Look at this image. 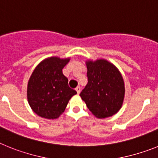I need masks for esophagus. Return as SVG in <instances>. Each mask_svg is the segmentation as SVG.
<instances>
[{
	"label": "esophagus",
	"mask_w": 158,
	"mask_h": 158,
	"mask_svg": "<svg viewBox=\"0 0 158 158\" xmlns=\"http://www.w3.org/2000/svg\"><path fill=\"white\" fill-rule=\"evenodd\" d=\"M75 90L77 91L78 94H79V93H80V91H81V87L79 86V87H77L76 88H75Z\"/></svg>",
	"instance_id": "obj_1"
}]
</instances>
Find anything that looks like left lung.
Listing matches in <instances>:
<instances>
[{"instance_id": "left-lung-1", "label": "left lung", "mask_w": 158, "mask_h": 158, "mask_svg": "<svg viewBox=\"0 0 158 158\" xmlns=\"http://www.w3.org/2000/svg\"><path fill=\"white\" fill-rule=\"evenodd\" d=\"M86 66L88 83L79 95L97 118L111 117L120 110L124 101L123 75L105 59L87 60Z\"/></svg>"}]
</instances>
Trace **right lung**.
<instances>
[{
	"instance_id": "1",
	"label": "right lung",
	"mask_w": 158,
	"mask_h": 158,
	"mask_svg": "<svg viewBox=\"0 0 158 158\" xmlns=\"http://www.w3.org/2000/svg\"><path fill=\"white\" fill-rule=\"evenodd\" d=\"M70 58L52 56L44 59L32 71L27 87L30 107L40 117L56 119L65 110L69 100L77 92L68 86L62 69Z\"/></svg>"
}]
</instances>
